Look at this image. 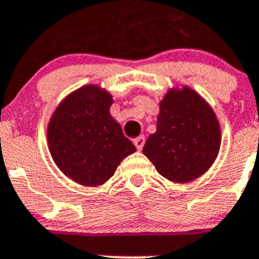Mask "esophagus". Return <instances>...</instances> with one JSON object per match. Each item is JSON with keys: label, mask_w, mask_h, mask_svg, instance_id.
Returning a JSON list of instances; mask_svg holds the SVG:
<instances>
[{"label": "esophagus", "mask_w": 259, "mask_h": 259, "mask_svg": "<svg viewBox=\"0 0 259 259\" xmlns=\"http://www.w3.org/2000/svg\"><path fill=\"white\" fill-rule=\"evenodd\" d=\"M134 144H135V146L137 148V150H141V149H143L144 144H145V137H144V136L136 137V139L134 140Z\"/></svg>", "instance_id": "esophagus-1"}]
</instances>
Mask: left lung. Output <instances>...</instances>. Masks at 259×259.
Returning a JSON list of instances; mask_svg holds the SVG:
<instances>
[{
	"label": "left lung",
	"instance_id": "left-lung-1",
	"mask_svg": "<svg viewBox=\"0 0 259 259\" xmlns=\"http://www.w3.org/2000/svg\"><path fill=\"white\" fill-rule=\"evenodd\" d=\"M221 124L211 109L188 85L171 88L159 101L157 131L143 153L171 183L193 182L209 170L221 149Z\"/></svg>",
	"mask_w": 259,
	"mask_h": 259
}]
</instances>
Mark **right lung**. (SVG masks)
Segmentation results:
<instances>
[{
	"mask_svg": "<svg viewBox=\"0 0 259 259\" xmlns=\"http://www.w3.org/2000/svg\"><path fill=\"white\" fill-rule=\"evenodd\" d=\"M113 102L106 89L95 84L83 85L59 102L48 123L53 161L77 184H105L120 162L136 152L110 114Z\"/></svg>",
	"mask_w": 259,
	"mask_h": 259,
	"instance_id": "right-lung-1",
	"label": "right lung"
}]
</instances>
